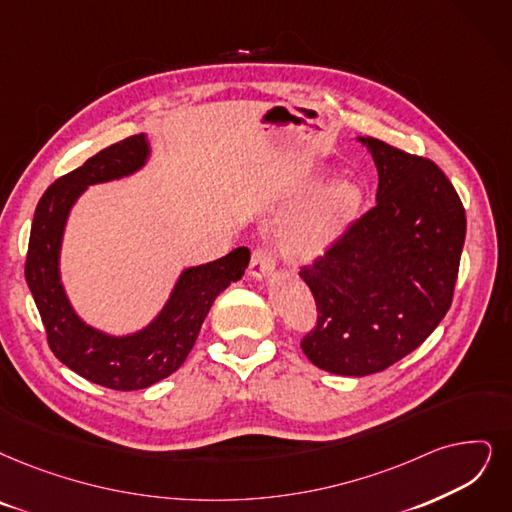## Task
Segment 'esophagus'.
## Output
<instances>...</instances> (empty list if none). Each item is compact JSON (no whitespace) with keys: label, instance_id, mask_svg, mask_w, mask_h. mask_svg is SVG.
I'll return each mask as SVG.
<instances>
[{"label":"esophagus","instance_id":"1","mask_svg":"<svg viewBox=\"0 0 512 512\" xmlns=\"http://www.w3.org/2000/svg\"><path fill=\"white\" fill-rule=\"evenodd\" d=\"M275 271V256L269 248H256L250 260V275L256 279L269 277Z\"/></svg>","mask_w":512,"mask_h":512}]
</instances>
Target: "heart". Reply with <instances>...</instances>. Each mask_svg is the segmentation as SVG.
Returning a JSON list of instances; mask_svg holds the SVG:
<instances>
[{
	"instance_id": "heart-1",
	"label": "heart",
	"mask_w": 512,
	"mask_h": 512,
	"mask_svg": "<svg viewBox=\"0 0 512 512\" xmlns=\"http://www.w3.org/2000/svg\"><path fill=\"white\" fill-rule=\"evenodd\" d=\"M361 206V189L351 180H336L317 191L285 220L281 250L292 258H315L340 237Z\"/></svg>"
}]
</instances>
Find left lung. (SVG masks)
I'll return each instance as SVG.
<instances>
[{"label": "left lung", "mask_w": 512, "mask_h": 512, "mask_svg": "<svg viewBox=\"0 0 512 512\" xmlns=\"http://www.w3.org/2000/svg\"><path fill=\"white\" fill-rule=\"evenodd\" d=\"M378 170L376 206L300 277L317 304L304 355L338 376L386 370L433 334L452 306L466 214L437 163L359 138Z\"/></svg>", "instance_id": "left-lung-1"}]
</instances>
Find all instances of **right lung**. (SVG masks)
Masks as SVG:
<instances>
[{"label":"right lung","instance_id":"add662e5","mask_svg":"<svg viewBox=\"0 0 512 512\" xmlns=\"http://www.w3.org/2000/svg\"><path fill=\"white\" fill-rule=\"evenodd\" d=\"M145 134L130 136L60 176L39 199L29 237L25 279L56 359L113 391H138L185 363L216 296L239 281L250 250L237 248L214 262L182 271L161 313L136 334L109 336L81 319L60 283V245L73 203L90 185L134 174L149 159Z\"/></svg>","mask_w":512,"mask_h":512}]
</instances>
